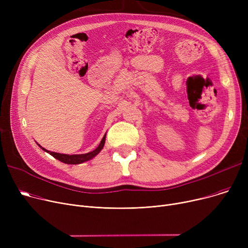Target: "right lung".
<instances>
[{"label": "right lung", "mask_w": 248, "mask_h": 248, "mask_svg": "<svg viewBox=\"0 0 248 248\" xmlns=\"http://www.w3.org/2000/svg\"><path fill=\"white\" fill-rule=\"evenodd\" d=\"M106 136L104 135L100 144L98 145V147L93 151V152H89L87 154H80V155H66V154H60V153H54V152H50V151H47L46 149L42 148L40 145H39V147H40L43 151L49 153L51 155H53V157L57 160H59L60 162L62 163H65V164H70V165H76V164H81L83 162H86V161H89L93 158H94L95 155L102 150L103 146H104V142H106Z\"/></svg>", "instance_id": "1"}]
</instances>
